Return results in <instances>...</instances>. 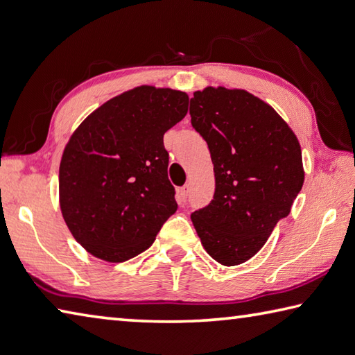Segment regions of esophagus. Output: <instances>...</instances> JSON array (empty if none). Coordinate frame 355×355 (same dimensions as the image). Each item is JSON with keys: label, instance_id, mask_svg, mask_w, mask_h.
<instances>
[{"label": "esophagus", "instance_id": "34e87169", "mask_svg": "<svg viewBox=\"0 0 355 355\" xmlns=\"http://www.w3.org/2000/svg\"><path fill=\"white\" fill-rule=\"evenodd\" d=\"M189 190H190L189 185H184V187H180V189H178V200L180 204L187 200V196H189Z\"/></svg>", "mask_w": 355, "mask_h": 355}]
</instances>
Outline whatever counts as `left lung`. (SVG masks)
Returning a JSON list of instances; mask_svg holds the SVG:
<instances>
[{
  "instance_id": "8db88e82",
  "label": "left lung",
  "mask_w": 355,
  "mask_h": 355,
  "mask_svg": "<svg viewBox=\"0 0 355 355\" xmlns=\"http://www.w3.org/2000/svg\"><path fill=\"white\" fill-rule=\"evenodd\" d=\"M193 96L191 125L209 145L215 195L191 220L213 259L238 266L291 213L304 182L302 146L278 112L250 92L209 86Z\"/></svg>"
}]
</instances>
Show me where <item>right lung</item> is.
I'll use <instances>...</instances> for the list:
<instances>
[{
  "instance_id": "obj_1",
  "label": "right lung",
  "mask_w": 355,
  "mask_h": 355,
  "mask_svg": "<svg viewBox=\"0 0 355 355\" xmlns=\"http://www.w3.org/2000/svg\"><path fill=\"white\" fill-rule=\"evenodd\" d=\"M189 111L182 91L137 86L86 117L60 162V209L77 243L123 263L178 210L164 135Z\"/></svg>"
}]
</instances>
